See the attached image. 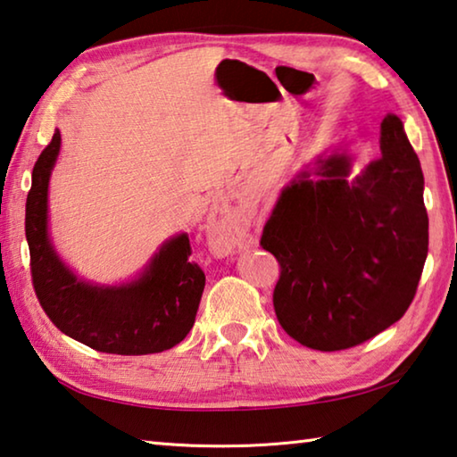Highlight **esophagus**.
<instances>
[{
  "label": "esophagus",
  "mask_w": 457,
  "mask_h": 457,
  "mask_svg": "<svg viewBox=\"0 0 457 457\" xmlns=\"http://www.w3.org/2000/svg\"><path fill=\"white\" fill-rule=\"evenodd\" d=\"M207 239H210V245L215 253H220V256H226L231 250H234L236 245L242 244V239H239L234 231H228V229H212L210 234H207Z\"/></svg>",
  "instance_id": "obj_1"
}]
</instances>
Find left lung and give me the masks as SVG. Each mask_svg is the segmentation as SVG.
<instances>
[{
	"label": "left lung",
	"instance_id": "8db88e82",
	"mask_svg": "<svg viewBox=\"0 0 457 457\" xmlns=\"http://www.w3.org/2000/svg\"><path fill=\"white\" fill-rule=\"evenodd\" d=\"M335 153L282 191L260 245L274 253L278 322L300 345L343 351L397 322L428 258L429 221L420 159L403 122H381V159L349 179Z\"/></svg>",
	"mask_w": 457,
	"mask_h": 457
}]
</instances>
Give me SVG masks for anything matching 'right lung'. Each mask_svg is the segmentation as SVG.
<instances>
[{"instance_id":"1","label":"right lung","mask_w":457,"mask_h":457,"mask_svg":"<svg viewBox=\"0 0 457 457\" xmlns=\"http://www.w3.org/2000/svg\"><path fill=\"white\" fill-rule=\"evenodd\" d=\"M60 130L37 157L26 201V239L36 296L56 327L90 349L151 354L187 337L205 288V274L189 262L187 234L161 245L137 280L96 286L79 280L54 252L48 236V183L60 153Z\"/></svg>"}]
</instances>
